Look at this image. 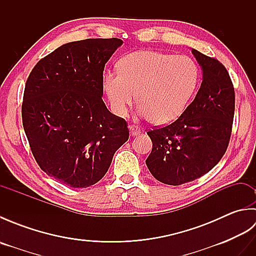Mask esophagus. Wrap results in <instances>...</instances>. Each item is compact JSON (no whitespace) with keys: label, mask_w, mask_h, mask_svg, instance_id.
Masks as SVG:
<instances>
[{"label":"esophagus","mask_w":256,"mask_h":256,"mask_svg":"<svg viewBox=\"0 0 256 256\" xmlns=\"http://www.w3.org/2000/svg\"><path fill=\"white\" fill-rule=\"evenodd\" d=\"M130 134L131 136H138V135L140 133V130L138 126H130Z\"/></svg>","instance_id":"34e87169"}]
</instances>
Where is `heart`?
Segmentation results:
<instances>
[{
	"label": "heart",
	"instance_id": "b5f03b06",
	"mask_svg": "<svg viewBox=\"0 0 256 256\" xmlns=\"http://www.w3.org/2000/svg\"><path fill=\"white\" fill-rule=\"evenodd\" d=\"M121 70L106 74L103 88L112 112L125 116L138 99V116L158 125L182 116L198 82V68L187 56L140 50L125 56Z\"/></svg>",
	"mask_w": 256,
	"mask_h": 256
}]
</instances>
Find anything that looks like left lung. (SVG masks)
Instances as JSON below:
<instances>
[{
  "label": "left lung",
  "instance_id": "left-lung-1",
  "mask_svg": "<svg viewBox=\"0 0 256 256\" xmlns=\"http://www.w3.org/2000/svg\"><path fill=\"white\" fill-rule=\"evenodd\" d=\"M202 70L194 101L175 122L148 132L153 148L146 165L157 180L178 186L214 168L229 145L234 116V88L219 60L192 50Z\"/></svg>",
  "mask_w": 256,
  "mask_h": 256
}]
</instances>
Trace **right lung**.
Segmentation results:
<instances>
[{"label":"right lung","mask_w":256,"mask_h":256,"mask_svg":"<svg viewBox=\"0 0 256 256\" xmlns=\"http://www.w3.org/2000/svg\"><path fill=\"white\" fill-rule=\"evenodd\" d=\"M122 44L118 38L68 42L38 62L26 81L22 118L32 153L48 176L69 187L99 182L128 140L125 120L102 100L103 70Z\"/></svg>","instance_id":"add662e5"}]
</instances>
